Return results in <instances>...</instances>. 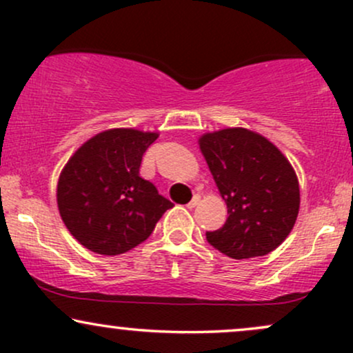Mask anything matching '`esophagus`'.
<instances>
[{
	"instance_id": "esophagus-1",
	"label": "esophagus",
	"mask_w": 353,
	"mask_h": 353,
	"mask_svg": "<svg viewBox=\"0 0 353 353\" xmlns=\"http://www.w3.org/2000/svg\"><path fill=\"white\" fill-rule=\"evenodd\" d=\"M199 202H201V196H199V194H196V196H194L192 199H190V202L188 204V208L189 209H194L197 204H199Z\"/></svg>"
}]
</instances>
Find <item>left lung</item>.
Segmentation results:
<instances>
[{"mask_svg": "<svg viewBox=\"0 0 353 353\" xmlns=\"http://www.w3.org/2000/svg\"><path fill=\"white\" fill-rule=\"evenodd\" d=\"M201 152L228 204V221L208 242L228 257L272 252L292 230L301 205L295 171L264 136L244 128L208 132Z\"/></svg>", "mask_w": 353, "mask_h": 353, "instance_id": "left-lung-1", "label": "left lung"}]
</instances>
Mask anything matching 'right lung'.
I'll list each match as a JSON object with an SVG mask.
<instances>
[{
    "label": "right lung",
    "mask_w": 353,
    "mask_h": 353,
    "mask_svg": "<svg viewBox=\"0 0 353 353\" xmlns=\"http://www.w3.org/2000/svg\"><path fill=\"white\" fill-rule=\"evenodd\" d=\"M157 132L109 129L72 154L58 182L64 225L86 249L117 255L152 234L172 202L139 176L141 161Z\"/></svg>",
    "instance_id": "right-lung-1"
}]
</instances>
